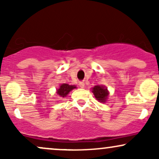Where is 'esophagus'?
<instances>
[{
    "label": "esophagus",
    "instance_id": "1",
    "mask_svg": "<svg viewBox=\"0 0 159 159\" xmlns=\"http://www.w3.org/2000/svg\"><path fill=\"white\" fill-rule=\"evenodd\" d=\"M84 86H85V84H84V82H79V87H81V88H84Z\"/></svg>",
    "mask_w": 159,
    "mask_h": 159
}]
</instances>
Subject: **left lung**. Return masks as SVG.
<instances>
[{
    "instance_id": "obj_1",
    "label": "left lung",
    "mask_w": 159,
    "mask_h": 159,
    "mask_svg": "<svg viewBox=\"0 0 159 159\" xmlns=\"http://www.w3.org/2000/svg\"><path fill=\"white\" fill-rule=\"evenodd\" d=\"M92 92L98 102H106L109 93L107 87H105V86H95L93 88H92Z\"/></svg>"
}]
</instances>
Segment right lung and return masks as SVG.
Listing matches in <instances>:
<instances>
[{"mask_svg": "<svg viewBox=\"0 0 159 159\" xmlns=\"http://www.w3.org/2000/svg\"><path fill=\"white\" fill-rule=\"evenodd\" d=\"M76 88V87L75 85H69L67 84H62L60 86L59 88L57 90V94L61 98H64L67 95L69 94V93L71 90H72L73 89Z\"/></svg>", "mask_w": 159, "mask_h": 159, "instance_id": "obj_1", "label": "right lung"}]
</instances>
